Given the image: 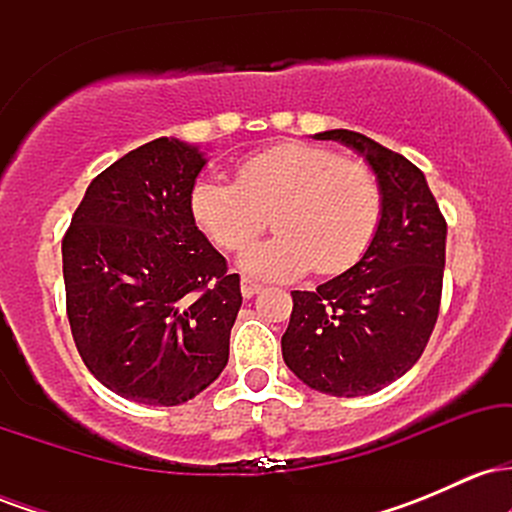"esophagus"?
<instances>
[{"instance_id": "esophagus-1", "label": "esophagus", "mask_w": 512, "mask_h": 512, "mask_svg": "<svg viewBox=\"0 0 512 512\" xmlns=\"http://www.w3.org/2000/svg\"><path fill=\"white\" fill-rule=\"evenodd\" d=\"M260 291H262V286L257 284V281H252V279L240 281V293H243L245 298H252V296H255V293H260Z\"/></svg>"}]
</instances>
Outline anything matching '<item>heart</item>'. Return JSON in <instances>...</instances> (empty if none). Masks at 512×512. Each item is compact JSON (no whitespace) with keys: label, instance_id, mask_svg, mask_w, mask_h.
<instances>
[{"label":"heart","instance_id":"1","mask_svg":"<svg viewBox=\"0 0 512 512\" xmlns=\"http://www.w3.org/2000/svg\"><path fill=\"white\" fill-rule=\"evenodd\" d=\"M192 219L216 245L240 252L267 231L276 236L240 257L257 276L339 274L366 255L380 221L383 190L358 158L308 142H281L245 156L236 182L199 178Z\"/></svg>","mask_w":512,"mask_h":512}]
</instances>
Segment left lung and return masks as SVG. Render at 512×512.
<instances>
[{"label":"left lung","instance_id":"8db88e82","mask_svg":"<svg viewBox=\"0 0 512 512\" xmlns=\"http://www.w3.org/2000/svg\"><path fill=\"white\" fill-rule=\"evenodd\" d=\"M368 158L383 221L366 255L315 291H291L281 354L305 385L358 397L395 383L424 354L443 296L448 223L414 163L351 129L315 134Z\"/></svg>","mask_w":512,"mask_h":512}]
</instances>
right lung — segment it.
Returning a JSON list of instances; mask_svg holds the SVG:
<instances>
[{"label":"right lung","instance_id":"obj_1","mask_svg":"<svg viewBox=\"0 0 512 512\" xmlns=\"http://www.w3.org/2000/svg\"><path fill=\"white\" fill-rule=\"evenodd\" d=\"M195 146L154 142L91 180L62 238L67 317L81 361L132 402L175 407L221 375L240 276L190 211Z\"/></svg>","mask_w":512,"mask_h":512}]
</instances>
